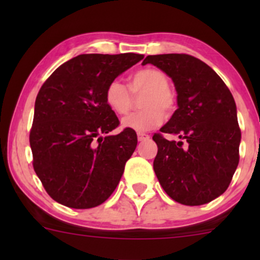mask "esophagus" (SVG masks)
I'll return each instance as SVG.
<instances>
[{"label":"esophagus","mask_w":260,"mask_h":260,"mask_svg":"<svg viewBox=\"0 0 260 260\" xmlns=\"http://www.w3.org/2000/svg\"><path fill=\"white\" fill-rule=\"evenodd\" d=\"M145 139H149L148 134L138 133V140H139V142H143V140H145Z\"/></svg>","instance_id":"1"}]
</instances>
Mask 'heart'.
Wrapping results in <instances>:
<instances>
[{
	"label": "heart",
	"mask_w": 260,
	"mask_h": 260,
	"mask_svg": "<svg viewBox=\"0 0 260 260\" xmlns=\"http://www.w3.org/2000/svg\"><path fill=\"white\" fill-rule=\"evenodd\" d=\"M131 91L133 94L145 91L140 101L143 110L129 113L122 120V127L143 133L159 126L165 112L175 107V96L169 89V79L165 73L156 68H143L129 77ZM120 80L109 83L105 89L106 105L118 115H123L132 106V94Z\"/></svg>",
	"instance_id": "1"
}]
</instances>
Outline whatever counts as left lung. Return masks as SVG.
Here are the masks:
<instances>
[{"label":"left lung","mask_w":260,"mask_h":260,"mask_svg":"<svg viewBox=\"0 0 260 260\" xmlns=\"http://www.w3.org/2000/svg\"><path fill=\"white\" fill-rule=\"evenodd\" d=\"M175 84L177 106L161 133L154 134V171L169 197L183 205H203L228 189L240 155L241 129L231 91L215 71L186 53L145 57ZM164 133L179 137L169 141Z\"/></svg>","instance_id":"1"}]
</instances>
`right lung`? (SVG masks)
I'll return each instance as SVG.
<instances>
[{
  "label": "right lung",
  "instance_id": "right-lung-1",
  "mask_svg": "<svg viewBox=\"0 0 260 260\" xmlns=\"http://www.w3.org/2000/svg\"><path fill=\"white\" fill-rule=\"evenodd\" d=\"M144 56L86 53L64 62L35 100L32 166L49 196L73 209L98 207L112 194L137 147L134 131L106 105L105 89Z\"/></svg>",
  "mask_w": 260,
  "mask_h": 260
}]
</instances>
